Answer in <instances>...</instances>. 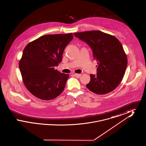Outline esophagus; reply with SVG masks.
<instances>
[{
	"instance_id": "1",
	"label": "esophagus",
	"mask_w": 146,
	"mask_h": 146,
	"mask_svg": "<svg viewBox=\"0 0 146 146\" xmlns=\"http://www.w3.org/2000/svg\"><path fill=\"white\" fill-rule=\"evenodd\" d=\"M74 76L76 77V78H79L80 76H81V74H74Z\"/></svg>"
}]
</instances>
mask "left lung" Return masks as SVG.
<instances>
[{
    "mask_svg": "<svg viewBox=\"0 0 146 146\" xmlns=\"http://www.w3.org/2000/svg\"><path fill=\"white\" fill-rule=\"evenodd\" d=\"M74 35L90 46L97 61V75L90 74L87 88L98 95L114 90L121 83L127 63L120 42L114 36L99 31L78 32Z\"/></svg>",
    "mask_w": 146,
    "mask_h": 146,
    "instance_id": "1",
    "label": "left lung"
}]
</instances>
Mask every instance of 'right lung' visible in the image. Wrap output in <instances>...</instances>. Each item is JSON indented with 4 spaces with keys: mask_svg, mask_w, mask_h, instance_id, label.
<instances>
[{
    "mask_svg": "<svg viewBox=\"0 0 146 146\" xmlns=\"http://www.w3.org/2000/svg\"><path fill=\"white\" fill-rule=\"evenodd\" d=\"M73 38L71 33L45 35L25 48L19 68L26 88L35 97L48 101L62 92L69 74L54 67L62 61L64 49Z\"/></svg>",
    "mask_w": 146,
    "mask_h": 146,
    "instance_id": "right-lung-1",
    "label": "right lung"
}]
</instances>
